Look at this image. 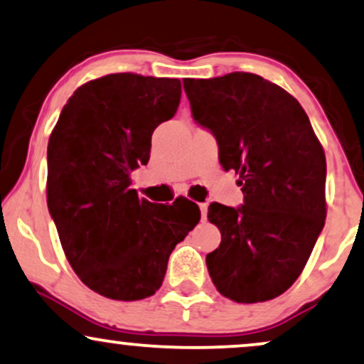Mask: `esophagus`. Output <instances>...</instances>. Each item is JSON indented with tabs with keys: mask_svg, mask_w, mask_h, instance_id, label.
Wrapping results in <instances>:
<instances>
[{
	"mask_svg": "<svg viewBox=\"0 0 364 364\" xmlns=\"http://www.w3.org/2000/svg\"><path fill=\"white\" fill-rule=\"evenodd\" d=\"M200 210H201V218L206 220V215H208V205L200 203Z\"/></svg>",
	"mask_w": 364,
	"mask_h": 364,
	"instance_id": "esophagus-1",
	"label": "esophagus"
}]
</instances>
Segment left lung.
<instances>
[{
  "label": "left lung",
  "instance_id": "1",
  "mask_svg": "<svg viewBox=\"0 0 364 364\" xmlns=\"http://www.w3.org/2000/svg\"><path fill=\"white\" fill-rule=\"evenodd\" d=\"M193 119L213 132L243 205L211 203L222 233L206 267L216 291L242 304L280 296L304 269L326 220V156L309 117L282 87L232 72L183 80Z\"/></svg>",
  "mask_w": 364,
  "mask_h": 364
}]
</instances>
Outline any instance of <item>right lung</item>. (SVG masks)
Masks as SVG:
<instances>
[{"label":"right lung","instance_id":"add662e5","mask_svg":"<svg viewBox=\"0 0 364 364\" xmlns=\"http://www.w3.org/2000/svg\"><path fill=\"white\" fill-rule=\"evenodd\" d=\"M179 99L178 79L110 73L73 92L50 134L48 211L73 272L107 299L153 296L176 243L200 222L186 198L159 206L131 188Z\"/></svg>","mask_w":364,"mask_h":364}]
</instances>
